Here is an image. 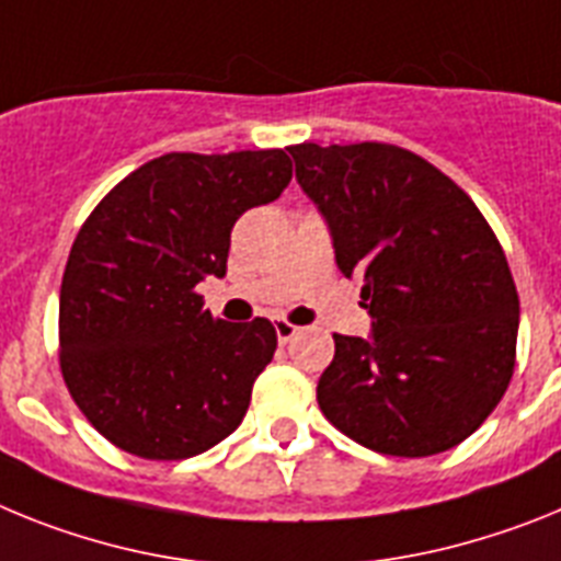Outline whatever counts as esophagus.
Listing matches in <instances>:
<instances>
[{
  "label": "esophagus",
  "instance_id": "esophagus-1",
  "mask_svg": "<svg viewBox=\"0 0 561 561\" xmlns=\"http://www.w3.org/2000/svg\"><path fill=\"white\" fill-rule=\"evenodd\" d=\"M274 328H276V339H279V344H287V341H294L296 335H299V328H296V324H290V321H285V319L276 321Z\"/></svg>",
  "mask_w": 561,
  "mask_h": 561
}]
</instances>
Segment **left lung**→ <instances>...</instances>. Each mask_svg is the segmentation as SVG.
Segmentation results:
<instances>
[{
	"instance_id": "8db88e82",
	"label": "left lung",
	"mask_w": 561,
	"mask_h": 561,
	"mask_svg": "<svg viewBox=\"0 0 561 561\" xmlns=\"http://www.w3.org/2000/svg\"><path fill=\"white\" fill-rule=\"evenodd\" d=\"M287 152L373 319L369 339L333 335L316 387L321 412L381 455L451 449L514 375L519 296L494 231L455 180L401 146Z\"/></svg>"
}]
</instances>
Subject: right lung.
<instances>
[{
  "label": "right lung",
  "mask_w": 561,
  "mask_h": 561,
  "mask_svg": "<svg viewBox=\"0 0 561 561\" xmlns=\"http://www.w3.org/2000/svg\"><path fill=\"white\" fill-rule=\"evenodd\" d=\"M290 178L282 149L172 152L135 169L87 217L58 296L61 375L118 449L186 460L242 423L276 330L214 319L194 287L226 276L233 222L274 203Z\"/></svg>",
  "instance_id": "obj_1"
}]
</instances>
